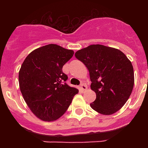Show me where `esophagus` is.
I'll return each mask as SVG.
<instances>
[{"instance_id":"1","label":"esophagus","mask_w":148,"mask_h":148,"mask_svg":"<svg viewBox=\"0 0 148 148\" xmlns=\"http://www.w3.org/2000/svg\"><path fill=\"white\" fill-rule=\"evenodd\" d=\"M80 89H81V90H82V92H84L85 90H87V87L85 84H81Z\"/></svg>"}]
</instances>
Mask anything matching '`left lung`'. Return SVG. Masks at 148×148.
<instances>
[{"label":"left lung","instance_id":"obj_1","mask_svg":"<svg viewBox=\"0 0 148 148\" xmlns=\"http://www.w3.org/2000/svg\"><path fill=\"white\" fill-rule=\"evenodd\" d=\"M75 58L87 66L90 88L96 99L90 107L103 115L119 110L130 97L134 85L131 62L119 49L92 44L77 51Z\"/></svg>","mask_w":148,"mask_h":148}]
</instances>
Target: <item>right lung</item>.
<instances>
[{
  "label": "right lung",
  "mask_w": 148,
  "mask_h": 148,
  "mask_svg": "<svg viewBox=\"0 0 148 148\" xmlns=\"http://www.w3.org/2000/svg\"><path fill=\"white\" fill-rule=\"evenodd\" d=\"M74 52L56 44H48L27 56L19 71V86L23 99L38 118L54 121L68 109L78 92L66 83L63 66Z\"/></svg>",
  "instance_id": "right-lung-1"
}]
</instances>
